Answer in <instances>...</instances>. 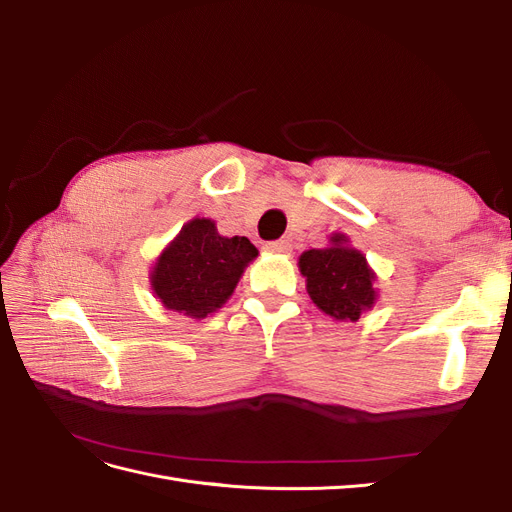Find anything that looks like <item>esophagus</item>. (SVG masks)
<instances>
[{
	"mask_svg": "<svg viewBox=\"0 0 512 512\" xmlns=\"http://www.w3.org/2000/svg\"><path fill=\"white\" fill-rule=\"evenodd\" d=\"M269 252H275V254H290L292 252V243L288 239H280V241H271L267 245Z\"/></svg>",
	"mask_w": 512,
	"mask_h": 512,
	"instance_id": "obj_1",
	"label": "esophagus"
}]
</instances>
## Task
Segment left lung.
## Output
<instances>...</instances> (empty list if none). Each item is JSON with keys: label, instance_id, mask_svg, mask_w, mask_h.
<instances>
[{"label": "left lung", "instance_id": "1", "mask_svg": "<svg viewBox=\"0 0 512 512\" xmlns=\"http://www.w3.org/2000/svg\"><path fill=\"white\" fill-rule=\"evenodd\" d=\"M329 241V247L307 250L299 258L307 294L333 320L356 322L378 299L376 273L369 269L367 258L348 245L342 232H335Z\"/></svg>", "mask_w": 512, "mask_h": 512}]
</instances>
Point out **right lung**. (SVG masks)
Masks as SVG:
<instances>
[{"label":"right lung","mask_w":512,"mask_h":512,"mask_svg":"<svg viewBox=\"0 0 512 512\" xmlns=\"http://www.w3.org/2000/svg\"><path fill=\"white\" fill-rule=\"evenodd\" d=\"M256 256L247 237H222L213 220L194 218L153 265L151 290L166 309L205 318L230 299Z\"/></svg>","instance_id":"add662e5"}]
</instances>
